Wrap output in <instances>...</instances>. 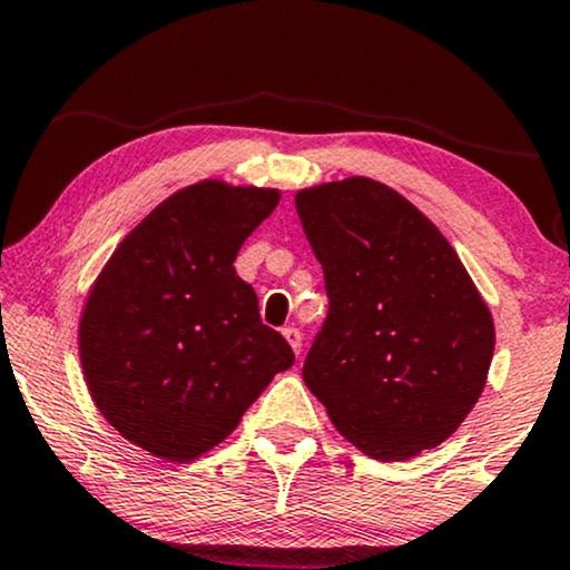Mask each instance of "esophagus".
Returning <instances> with one entry per match:
<instances>
[{
    "instance_id": "1",
    "label": "esophagus",
    "mask_w": 570,
    "mask_h": 570,
    "mask_svg": "<svg viewBox=\"0 0 570 570\" xmlns=\"http://www.w3.org/2000/svg\"><path fill=\"white\" fill-rule=\"evenodd\" d=\"M284 338L289 341V346L294 348V352H302V331L299 328H294V325H286L284 328Z\"/></svg>"
}]
</instances>
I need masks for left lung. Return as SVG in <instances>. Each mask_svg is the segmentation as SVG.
<instances>
[{
    "label": "left lung",
    "instance_id": "1",
    "mask_svg": "<svg viewBox=\"0 0 570 570\" xmlns=\"http://www.w3.org/2000/svg\"><path fill=\"white\" fill-rule=\"evenodd\" d=\"M328 315L302 377L377 461L435 449L488 381L495 328L459 255L406 197L352 177L297 193Z\"/></svg>",
    "mask_w": 570,
    "mask_h": 570
}]
</instances>
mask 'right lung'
<instances>
[{
	"mask_svg": "<svg viewBox=\"0 0 570 570\" xmlns=\"http://www.w3.org/2000/svg\"><path fill=\"white\" fill-rule=\"evenodd\" d=\"M276 206V189H179L90 289L80 321L90 396L111 428L158 459L203 456L294 364L289 341L261 321L255 289L234 271Z\"/></svg>",
	"mask_w": 570,
	"mask_h": 570,
	"instance_id": "1",
	"label": "right lung"
}]
</instances>
